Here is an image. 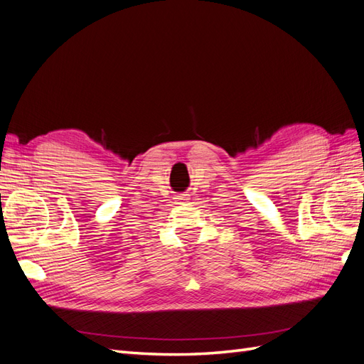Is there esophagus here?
<instances>
[{
    "label": "esophagus",
    "mask_w": 364,
    "mask_h": 364,
    "mask_svg": "<svg viewBox=\"0 0 364 364\" xmlns=\"http://www.w3.org/2000/svg\"><path fill=\"white\" fill-rule=\"evenodd\" d=\"M179 200H181V202H185V200H188V197H185V196H179Z\"/></svg>",
    "instance_id": "34e87169"
}]
</instances>
